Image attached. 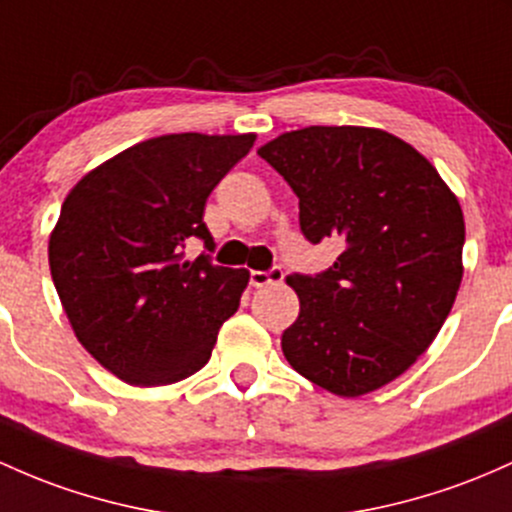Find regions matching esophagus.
Returning <instances> with one entry per match:
<instances>
[{
  "label": "esophagus",
  "instance_id": "1",
  "mask_svg": "<svg viewBox=\"0 0 512 512\" xmlns=\"http://www.w3.org/2000/svg\"><path fill=\"white\" fill-rule=\"evenodd\" d=\"M282 279H284L282 267H272L269 272H260V269H257V272H250V284L255 286V289H262V286L267 284H279Z\"/></svg>",
  "mask_w": 512,
  "mask_h": 512
}]
</instances>
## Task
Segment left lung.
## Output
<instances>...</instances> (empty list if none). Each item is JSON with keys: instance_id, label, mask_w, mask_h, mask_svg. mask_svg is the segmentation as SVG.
Wrapping results in <instances>:
<instances>
[{"instance_id": "1", "label": "left lung", "mask_w": 512, "mask_h": 512, "mask_svg": "<svg viewBox=\"0 0 512 512\" xmlns=\"http://www.w3.org/2000/svg\"><path fill=\"white\" fill-rule=\"evenodd\" d=\"M299 196L301 233L342 243L333 267L291 274L286 362L355 398L406 372L437 338L462 284L464 216L406 140L362 126H308L257 150Z\"/></svg>"}]
</instances>
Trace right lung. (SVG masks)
Segmentation results:
<instances>
[{"label": "right lung", "mask_w": 512, "mask_h": 512, "mask_svg": "<svg viewBox=\"0 0 512 512\" xmlns=\"http://www.w3.org/2000/svg\"><path fill=\"white\" fill-rule=\"evenodd\" d=\"M255 133H172L143 140L67 194L50 233L53 284L84 350L133 386H165L209 362L250 272L209 255L184 260L189 238H213L204 206Z\"/></svg>", "instance_id": "1"}]
</instances>
